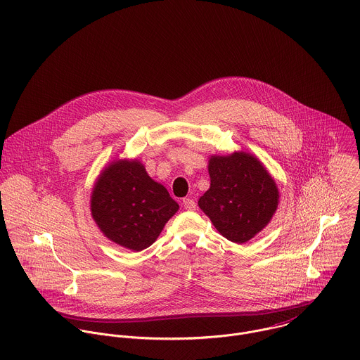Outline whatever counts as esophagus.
<instances>
[{"instance_id": "34e87169", "label": "esophagus", "mask_w": 360, "mask_h": 360, "mask_svg": "<svg viewBox=\"0 0 360 360\" xmlns=\"http://www.w3.org/2000/svg\"><path fill=\"white\" fill-rule=\"evenodd\" d=\"M183 205L188 211H194L195 207H197V204H195V201L193 198H183Z\"/></svg>"}]
</instances>
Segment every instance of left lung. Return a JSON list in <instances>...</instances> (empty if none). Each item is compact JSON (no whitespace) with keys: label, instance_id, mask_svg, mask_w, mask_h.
Instances as JSON below:
<instances>
[{"label":"left lung","instance_id":"obj_1","mask_svg":"<svg viewBox=\"0 0 360 360\" xmlns=\"http://www.w3.org/2000/svg\"><path fill=\"white\" fill-rule=\"evenodd\" d=\"M211 187L198 200L217 231L235 243H245L262 231L278 207V187L252 155L235 152L212 156Z\"/></svg>","mask_w":360,"mask_h":360}]
</instances>
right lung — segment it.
I'll list each match as a JSON object with an SVG mask.
<instances>
[{
    "label": "right lung",
    "instance_id": "obj_1",
    "mask_svg": "<svg viewBox=\"0 0 360 360\" xmlns=\"http://www.w3.org/2000/svg\"><path fill=\"white\" fill-rule=\"evenodd\" d=\"M179 204L136 162L117 160L95 184L91 211L106 238L132 251L149 247Z\"/></svg>",
    "mask_w": 360,
    "mask_h": 360
}]
</instances>
